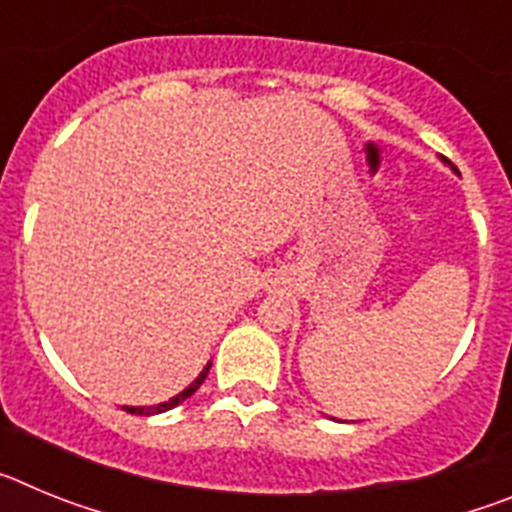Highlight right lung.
Listing matches in <instances>:
<instances>
[{
    "label": "right lung",
    "mask_w": 512,
    "mask_h": 512,
    "mask_svg": "<svg viewBox=\"0 0 512 512\" xmlns=\"http://www.w3.org/2000/svg\"><path fill=\"white\" fill-rule=\"evenodd\" d=\"M210 366H212V361H210V364L205 366V369H202L200 377H197V379H194L192 384H189L187 390H182V392H179V395H176V397H171V400L158 402V405H151V408H125V410H128V413H135V415H156V413H166V410L176 408V405H179V402H184V400H187V397H192L194 392L200 390V384L205 382V377H207V374H210Z\"/></svg>",
    "instance_id": "right-lung-1"
}]
</instances>
